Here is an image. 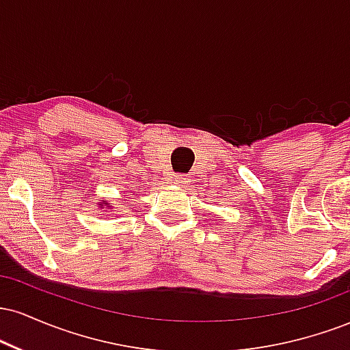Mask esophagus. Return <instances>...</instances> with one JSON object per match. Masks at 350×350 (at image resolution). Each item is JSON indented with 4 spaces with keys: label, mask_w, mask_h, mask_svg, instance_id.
Here are the masks:
<instances>
[{
    "label": "esophagus",
    "mask_w": 350,
    "mask_h": 350,
    "mask_svg": "<svg viewBox=\"0 0 350 350\" xmlns=\"http://www.w3.org/2000/svg\"><path fill=\"white\" fill-rule=\"evenodd\" d=\"M171 180H174L176 184H186L189 183L187 174H171Z\"/></svg>",
    "instance_id": "1"
}]
</instances>
